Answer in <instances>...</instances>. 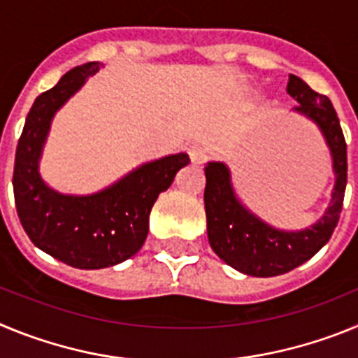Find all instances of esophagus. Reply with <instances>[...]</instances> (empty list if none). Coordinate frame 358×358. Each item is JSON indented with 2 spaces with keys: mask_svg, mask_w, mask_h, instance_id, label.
Returning <instances> with one entry per match:
<instances>
[{
  "mask_svg": "<svg viewBox=\"0 0 358 358\" xmlns=\"http://www.w3.org/2000/svg\"><path fill=\"white\" fill-rule=\"evenodd\" d=\"M189 159H192V163L194 164H202L204 161H206V150L202 147H199V145H194V147L189 148Z\"/></svg>",
  "mask_w": 358,
  "mask_h": 358,
  "instance_id": "34e87169",
  "label": "esophagus"
}]
</instances>
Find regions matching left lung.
<instances>
[{"label":"left lung","instance_id":"left-lung-1","mask_svg":"<svg viewBox=\"0 0 358 358\" xmlns=\"http://www.w3.org/2000/svg\"><path fill=\"white\" fill-rule=\"evenodd\" d=\"M287 93L297 102L294 113L314 122L324 136L331 154L335 185L330 204L317 222L305 229L285 231L256 217L240 201L226 163L210 161L204 166V208L210 245L220 260L248 276H280L305 264L330 240L343 210L348 157L337 113L327 96L310 90L296 75H289Z\"/></svg>","mask_w":358,"mask_h":358}]
</instances>
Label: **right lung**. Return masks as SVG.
<instances>
[{
  "mask_svg": "<svg viewBox=\"0 0 358 358\" xmlns=\"http://www.w3.org/2000/svg\"><path fill=\"white\" fill-rule=\"evenodd\" d=\"M102 66L87 62L69 69L39 94L15 150L12 185L21 226L36 248L75 268L113 267L140 251L154 202L189 163L185 152L164 156L90 195L61 194L44 182L39 161L53 116Z\"/></svg>",
  "mask_w": 358,
  "mask_h": 358,
  "instance_id": "obj_1",
  "label": "right lung"
}]
</instances>
